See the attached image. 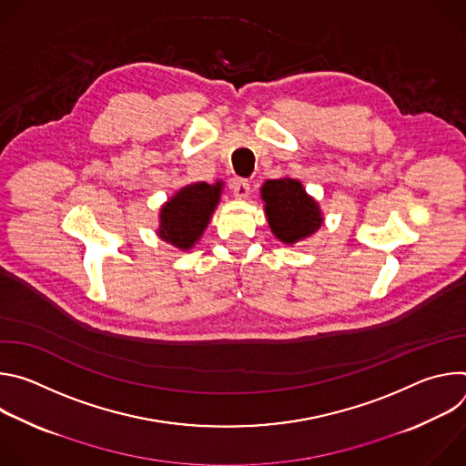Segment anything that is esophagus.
<instances>
[{"instance_id":"1","label":"esophagus","mask_w":466,"mask_h":466,"mask_svg":"<svg viewBox=\"0 0 466 466\" xmlns=\"http://www.w3.org/2000/svg\"><path fill=\"white\" fill-rule=\"evenodd\" d=\"M230 186H232L234 195L239 197V198H245L248 195V191H250V184H248L247 178H234Z\"/></svg>"}]
</instances>
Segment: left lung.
<instances>
[{
  "mask_svg": "<svg viewBox=\"0 0 466 466\" xmlns=\"http://www.w3.org/2000/svg\"><path fill=\"white\" fill-rule=\"evenodd\" d=\"M261 198L273 234L284 243L304 239L322 225L319 205L295 178L268 180L261 187Z\"/></svg>",
  "mask_w": 466,
  "mask_h": 466,
  "instance_id": "left-lung-1",
  "label": "left lung"
}]
</instances>
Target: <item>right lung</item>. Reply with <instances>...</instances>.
I'll list each match as a JSON object with an SVG mask.
<instances>
[{"mask_svg":"<svg viewBox=\"0 0 466 466\" xmlns=\"http://www.w3.org/2000/svg\"><path fill=\"white\" fill-rule=\"evenodd\" d=\"M221 186L195 182L171 197L160 210V238L182 250L193 247L219 203Z\"/></svg>","mask_w":466,"mask_h":466,"instance_id":"right-lung-1","label":"right lung"}]
</instances>
